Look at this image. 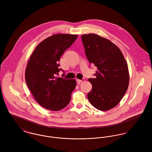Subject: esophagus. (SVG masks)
<instances>
[{
    "mask_svg": "<svg viewBox=\"0 0 152 152\" xmlns=\"http://www.w3.org/2000/svg\"><path fill=\"white\" fill-rule=\"evenodd\" d=\"M85 78H83L81 80H78V79H77V83H78V84H80L82 82H84V81H85Z\"/></svg>",
    "mask_w": 152,
    "mask_h": 152,
    "instance_id": "34e87169",
    "label": "esophagus"
}]
</instances>
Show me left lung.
I'll use <instances>...</instances> for the list:
<instances>
[{
    "mask_svg": "<svg viewBox=\"0 0 152 152\" xmlns=\"http://www.w3.org/2000/svg\"><path fill=\"white\" fill-rule=\"evenodd\" d=\"M81 39L90 64L98 70L95 78H89L92 90L89 102L100 110H108L121 101L129 86L127 63L120 49L108 39L95 34H83Z\"/></svg>",
    "mask_w": 152,
    "mask_h": 152,
    "instance_id": "8db88e82",
    "label": "left lung"
}]
</instances>
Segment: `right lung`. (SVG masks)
I'll return each instance as SVG.
<instances>
[{
    "mask_svg": "<svg viewBox=\"0 0 152 152\" xmlns=\"http://www.w3.org/2000/svg\"><path fill=\"white\" fill-rule=\"evenodd\" d=\"M78 35L57 34L44 40L32 53L25 72L27 85L36 101L44 108L57 111L70 102L76 81L56 77L61 56ZM65 74H63L64 76Z\"/></svg>",
    "mask_w": 152,
    "mask_h": 152,
    "instance_id": "obj_1",
    "label": "right lung"
}]
</instances>
